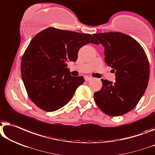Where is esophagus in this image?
Wrapping results in <instances>:
<instances>
[{"mask_svg": "<svg viewBox=\"0 0 155 155\" xmlns=\"http://www.w3.org/2000/svg\"><path fill=\"white\" fill-rule=\"evenodd\" d=\"M92 79V78L90 77V76H85L84 77V80H86V81H89V80H91Z\"/></svg>", "mask_w": 155, "mask_h": 155, "instance_id": "obj_1", "label": "esophagus"}]
</instances>
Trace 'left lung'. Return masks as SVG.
<instances>
[{
    "instance_id": "obj_1",
    "label": "left lung",
    "mask_w": 155,
    "mask_h": 155,
    "mask_svg": "<svg viewBox=\"0 0 155 155\" xmlns=\"http://www.w3.org/2000/svg\"><path fill=\"white\" fill-rule=\"evenodd\" d=\"M104 47L105 61L115 73V82L101 80L103 86L94 93L98 107L112 117L134 109L146 90L150 64L144 50L135 39L120 32L93 35Z\"/></svg>"
}]
</instances>
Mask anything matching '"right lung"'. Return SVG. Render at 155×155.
<instances>
[{
  "label": "right lung",
  "mask_w": 155,
  "mask_h": 155,
  "mask_svg": "<svg viewBox=\"0 0 155 155\" xmlns=\"http://www.w3.org/2000/svg\"><path fill=\"white\" fill-rule=\"evenodd\" d=\"M99 42L91 35L50 27L35 35L21 58L22 80L30 99L47 112L68 104L82 76L73 77L66 61H75L85 45Z\"/></svg>",
  "instance_id": "obj_1"
}]
</instances>
